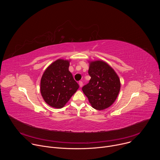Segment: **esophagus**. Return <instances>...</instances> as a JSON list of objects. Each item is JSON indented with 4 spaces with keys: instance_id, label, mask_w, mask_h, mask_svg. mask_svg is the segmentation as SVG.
<instances>
[{
    "instance_id": "1",
    "label": "esophagus",
    "mask_w": 160,
    "mask_h": 160,
    "mask_svg": "<svg viewBox=\"0 0 160 160\" xmlns=\"http://www.w3.org/2000/svg\"><path fill=\"white\" fill-rule=\"evenodd\" d=\"M78 83H79V85H80V87H82L83 86V82H82V81H80Z\"/></svg>"
}]
</instances>
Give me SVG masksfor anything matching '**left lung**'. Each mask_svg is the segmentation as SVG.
Segmentation results:
<instances>
[{
	"label": "left lung",
	"instance_id": "1",
	"mask_svg": "<svg viewBox=\"0 0 160 160\" xmlns=\"http://www.w3.org/2000/svg\"><path fill=\"white\" fill-rule=\"evenodd\" d=\"M89 82L82 87L92 106L103 110L115 101L120 90V81L112 68L102 61L90 62Z\"/></svg>",
	"mask_w": 160,
	"mask_h": 160
}]
</instances>
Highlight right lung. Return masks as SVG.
Wrapping results in <instances>:
<instances>
[{
  "label": "right lung",
  "mask_w": 160,
  "mask_h": 160,
  "mask_svg": "<svg viewBox=\"0 0 160 160\" xmlns=\"http://www.w3.org/2000/svg\"><path fill=\"white\" fill-rule=\"evenodd\" d=\"M70 62L58 59L44 72L40 81V92L45 102L51 107L61 108L79 88L68 70Z\"/></svg>",
  "instance_id": "1"
}]
</instances>
